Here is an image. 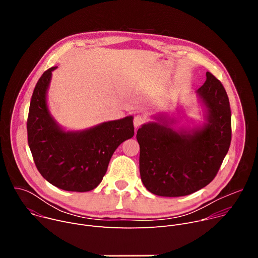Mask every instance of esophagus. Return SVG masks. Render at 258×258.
<instances>
[{"label":"esophagus","mask_w":258,"mask_h":258,"mask_svg":"<svg viewBox=\"0 0 258 258\" xmlns=\"http://www.w3.org/2000/svg\"><path fill=\"white\" fill-rule=\"evenodd\" d=\"M145 123V117H143L142 115H137L135 116L134 118V125H135V128H139L141 125H143Z\"/></svg>","instance_id":"esophagus-1"}]
</instances>
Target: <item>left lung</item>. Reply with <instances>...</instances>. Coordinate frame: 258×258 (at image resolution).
<instances>
[{
    "label": "left lung",
    "instance_id": "left-lung-1",
    "mask_svg": "<svg viewBox=\"0 0 258 258\" xmlns=\"http://www.w3.org/2000/svg\"><path fill=\"white\" fill-rule=\"evenodd\" d=\"M197 94L207 108V122L202 127L174 131L164 120L138 130L141 179L157 196H186L204 188L229 151L231 108L223 84L207 71Z\"/></svg>",
    "mask_w": 258,
    "mask_h": 258
}]
</instances>
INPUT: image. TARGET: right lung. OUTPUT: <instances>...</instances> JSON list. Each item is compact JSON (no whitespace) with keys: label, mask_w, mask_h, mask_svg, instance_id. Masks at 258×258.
<instances>
[{"label":"right lung","mask_w":258,"mask_h":258,"mask_svg":"<svg viewBox=\"0 0 258 258\" xmlns=\"http://www.w3.org/2000/svg\"><path fill=\"white\" fill-rule=\"evenodd\" d=\"M56 68L46 70L33 90L27 117L28 146L36 168L53 186L88 192L102 181L117 147L134 136L133 116L81 132L63 131L47 106V91Z\"/></svg>","instance_id":"right-lung-1"}]
</instances>
